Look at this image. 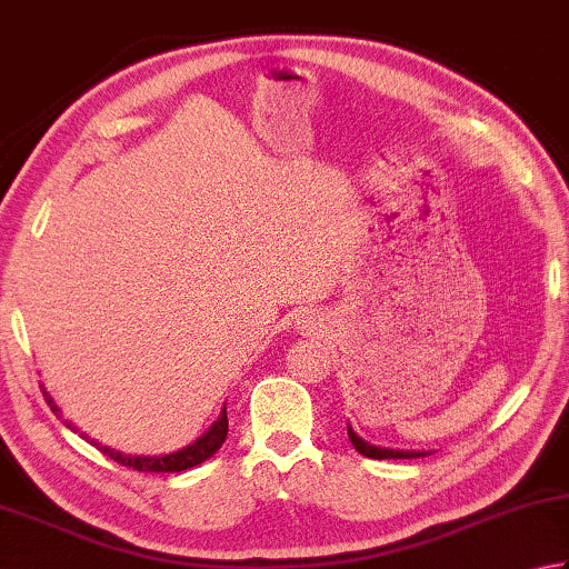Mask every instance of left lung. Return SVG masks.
I'll return each instance as SVG.
<instances>
[{
  "instance_id": "8db88e82",
  "label": "left lung",
  "mask_w": 569,
  "mask_h": 569,
  "mask_svg": "<svg viewBox=\"0 0 569 569\" xmlns=\"http://www.w3.org/2000/svg\"><path fill=\"white\" fill-rule=\"evenodd\" d=\"M348 438H350V442H353V448L360 452V456L373 458V460H390V458H402V460H406V458H422V456H426V452H412V450L376 448V446H370V442H366L363 438H358L350 426H348Z\"/></svg>"
}]
</instances>
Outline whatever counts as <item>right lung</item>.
<instances>
[{"label": "right lung", "instance_id": "obj_1", "mask_svg": "<svg viewBox=\"0 0 569 569\" xmlns=\"http://www.w3.org/2000/svg\"><path fill=\"white\" fill-rule=\"evenodd\" d=\"M41 392H44V398L49 402L51 412H54V416H59L61 410L54 406V400H51V396L44 390V386H41ZM64 422H67V428H71V430L77 432V428L71 426L69 420H64ZM226 436H229V418H226V408L221 410L219 420H216L213 426L206 430L199 440H193L191 446H186V448H181L177 452H169V456H123V452L101 446V442L91 440V438L84 436V432H81V438H87L91 446H97L101 452H104L107 458H111L113 462H119V465H127V468H133V470H139V472H181V470L196 468V465H201L203 460H209L213 452L223 446Z\"/></svg>", "mask_w": 569, "mask_h": 569}]
</instances>
